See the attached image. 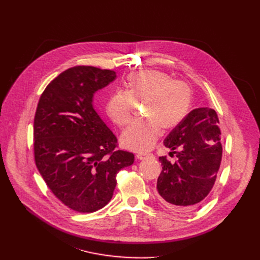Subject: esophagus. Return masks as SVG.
<instances>
[{"label": "esophagus", "instance_id": "esophagus-1", "mask_svg": "<svg viewBox=\"0 0 260 260\" xmlns=\"http://www.w3.org/2000/svg\"><path fill=\"white\" fill-rule=\"evenodd\" d=\"M136 157H137V159L139 160H143V159H146L148 157H154L153 154H144V153H138L137 155H136Z\"/></svg>", "mask_w": 260, "mask_h": 260}]
</instances>
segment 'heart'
<instances>
[{"instance_id":"obj_1","label":"heart","mask_w":260,"mask_h":260,"mask_svg":"<svg viewBox=\"0 0 260 260\" xmlns=\"http://www.w3.org/2000/svg\"><path fill=\"white\" fill-rule=\"evenodd\" d=\"M125 91L109 95L106 111L116 124L126 126L132 122L136 105L143 104L146 119L133 123L121 137L125 147L135 152H147L157 142L161 129L169 132L187 116L193 100V89L183 80H174L161 71L129 74L124 82Z\"/></svg>"}]
</instances>
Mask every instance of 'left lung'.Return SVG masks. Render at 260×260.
Returning <instances> with one entry per match:
<instances>
[{
	"label": "left lung",
	"mask_w": 260,
	"mask_h": 260,
	"mask_svg": "<svg viewBox=\"0 0 260 260\" xmlns=\"http://www.w3.org/2000/svg\"><path fill=\"white\" fill-rule=\"evenodd\" d=\"M219 119L212 108H196L163 141L178 158L172 163L159 157L157 181L160 201L171 210L187 212L206 198L216 181L222 158Z\"/></svg>",
	"instance_id": "1"
}]
</instances>
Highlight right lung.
<instances>
[{
  "mask_svg": "<svg viewBox=\"0 0 260 260\" xmlns=\"http://www.w3.org/2000/svg\"><path fill=\"white\" fill-rule=\"evenodd\" d=\"M93 66L68 68L41 94L34 122L36 166L62 203L92 213L111 201L120 170L135 156L118 149L113 132L94 111L93 93L116 78Z\"/></svg>",
  "mask_w": 260,
  "mask_h": 260,
  "instance_id": "1",
  "label": "right lung"
}]
</instances>
